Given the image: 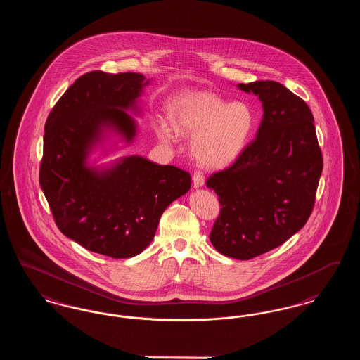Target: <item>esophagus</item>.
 Listing matches in <instances>:
<instances>
[{
	"mask_svg": "<svg viewBox=\"0 0 360 360\" xmlns=\"http://www.w3.org/2000/svg\"><path fill=\"white\" fill-rule=\"evenodd\" d=\"M205 182V176H204V172H195L193 174V186L194 188H201Z\"/></svg>",
	"mask_w": 360,
	"mask_h": 360,
	"instance_id": "34e87169",
	"label": "esophagus"
}]
</instances>
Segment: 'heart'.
<instances>
[{
  "label": "heart",
  "mask_w": 360,
  "mask_h": 360,
  "mask_svg": "<svg viewBox=\"0 0 360 360\" xmlns=\"http://www.w3.org/2000/svg\"><path fill=\"white\" fill-rule=\"evenodd\" d=\"M172 128L181 136L193 137L194 159L207 169H221L243 153L255 125L247 103H228L212 91H188L172 110ZM163 139L170 134L160 125Z\"/></svg>",
  "instance_id": "heart-1"
}]
</instances>
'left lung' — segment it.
<instances>
[{
	"label": "left lung",
	"mask_w": 360,
	"mask_h": 360,
	"mask_svg": "<svg viewBox=\"0 0 360 360\" xmlns=\"http://www.w3.org/2000/svg\"><path fill=\"white\" fill-rule=\"evenodd\" d=\"M238 86L259 96L263 119L239 158L206 181L221 206L209 239L225 257L248 260L279 247L307 224L323 154L302 98L275 81Z\"/></svg>",
	"instance_id": "obj_1"
}]
</instances>
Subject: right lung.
I'll use <instances>...</instances> for the list:
<instances>
[{
    "label": "right lung",
    "mask_w": 360,
    "mask_h": 360,
    "mask_svg": "<svg viewBox=\"0 0 360 360\" xmlns=\"http://www.w3.org/2000/svg\"><path fill=\"white\" fill-rule=\"evenodd\" d=\"M147 84L136 72H86L55 103L44 127L39 182L56 226L86 250L115 259L146 250L165 209L191 186L188 172L141 156L101 172L86 167L105 125L129 141L135 136L136 124L122 109L135 105Z\"/></svg>",
    "instance_id": "right-lung-1"
}]
</instances>
